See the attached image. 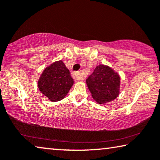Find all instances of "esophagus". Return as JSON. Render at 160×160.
Returning <instances> with one entry per match:
<instances>
[{
	"instance_id": "1",
	"label": "esophagus",
	"mask_w": 160,
	"mask_h": 160,
	"mask_svg": "<svg viewBox=\"0 0 160 160\" xmlns=\"http://www.w3.org/2000/svg\"><path fill=\"white\" fill-rule=\"evenodd\" d=\"M72 76L76 81H80L84 79L85 76L83 73H81V72H73L72 73Z\"/></svg>"
}]
</instances>
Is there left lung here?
Here are the masks:
<instances>
[{"label": "left lung", "instance_id": "left-lung-1", "mask_svg": "<svg viewBox=\"0 0 160 160\" xmlns=\"http://www.w3.org/2000/svg\"><path fill=\"white\" fill-rule=\"evenodd\" d=\"M86 82L93 99L98 104L112 101L119 95L120 76L107 65H98Z\"/></svg>", "mask_w": 160, "mask_h": 160}]
</instances>
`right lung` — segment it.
Instances as JSON below:
<instances>
[{"mask_svg":"<svg viewBox=\"0 0 160 160\" xmlns=\"http://www.w3.org/2000/svg\"><path fill=\"white\" fill-rule=\"evenodd\" d=\"M73 82L69 70L62 60H59L43 70L38 81V87L50 101L57 102L67 95Z\"/></svg>","mask_w":160,"mask_h":160,"instance_id":"add662e5","label":"right lung"}]
</instances>
